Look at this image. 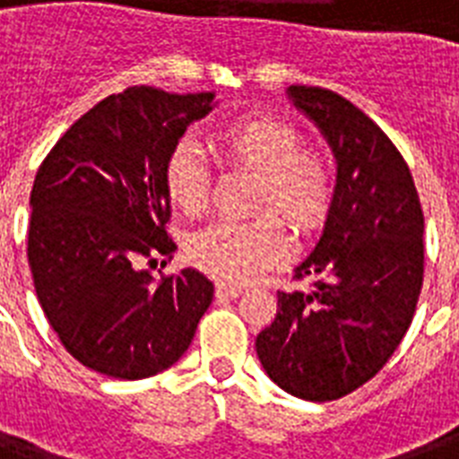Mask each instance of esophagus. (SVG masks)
<instances>
[{"mask_svg":"<svg viewBox=\"0 0 459 459\" xmlns=\"http://www.w3.org/2000/svg\"><path fill=\"white\" fill-rule=\"evenodd\" d=\"M243 288L240 286H229V283H219L216 286V298H240Z\"/></svg>","mask_w":459,"mask_h":459,"instance_id":"esophagus-1","label":"esophagus"}]
</instances>
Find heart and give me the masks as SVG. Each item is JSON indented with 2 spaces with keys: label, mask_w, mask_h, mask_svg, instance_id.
Wrapping results in <instances>:
<instances>
[{
  "label": "heart",
  "mask_w": 459,
  "mask_h": 459,
  "mask_svg": "<svg viewBox=\"0 0 459 459\" xmlns=\"http://www.w3.org/2000/svg\"><path fill=\"white\" fill-rule=\"evenodd\" d=\"M293 126L276 118H240L216 135L223 164L252 173V212H272L298 236H314L333 204V171L326 159L300 150ZM164 186L186 214H202L212 195V173L200 150L180 143L164 166ZM288 255L283 226L275 216L250 223H212L195 233L187 257L197 269L226 283H247Z\"/></svg>",
  "instance_id": "heart-1"
}]
</instances>
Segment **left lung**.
Masks as SVG:
<instances>
[{
	"label": "left lung",
	"mask_w": 459,
	"mask_h": 459,
	"mask_svg": "<svg viewBox=\"0 0 459 459\" xmlns=\"http://www.w3.org/2000/svg\"><path fill=\"white\" fill-rule=\"evenodd\" d=\"M335 159L333 204L295 266L312 290L279 293L257 357L295 398L326 403L377 377L412 324L424 281V214L412 173L385 133L331 90L290 85Z\"/></svg>",
	"instance_id": "left-lung-1"
}]
</instances>
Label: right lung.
Segmentation results:
<instances>
[{
	"label": "right lung",
	"mask_w": 459,
	"mask_h": 459,
	"mask_svg": "<svg viewBox=\"0 0 459 459\" xmlns=\"http://www.w3.org/2000/svg\"><path fill=\"white\" fill-rule=\"evenodd\" d=\"M216 92L150 85L109 95L68 128L30 193L28 264L49 326L104 377L147 378L183 357L214 298L193 266L152 283L143 257L171 255L164 166Z\"/></svg>",
	"instance_id": "1"
}]
</instances>
